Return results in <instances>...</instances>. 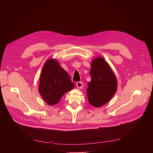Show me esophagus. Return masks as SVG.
Here are the masks:
<instances>
[{"mask_svg": "<svg viewBox=\"0 0 153 153\" xmlns=\"http://www.w3.org/2000/svg\"><path fill=\"white\" fill-rule=\"evenodd\" d=\"M76 86L79 89H81L83 87V83L82 82H77L76 83Z\"/></svg>", "mask_w": 153, "mask_h": 153, "instance_id": "obj_1", "label": "esophagus"}]
</instances>
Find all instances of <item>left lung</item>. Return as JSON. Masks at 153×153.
Instances as JSON below:
<instances>
[{
  "label": "left lung",
  "mask_w": 153,
  "mask_h": 153,
  "mask_svg": "<svg viewBox=\"0 0 153 153\" xmlns=\"http://www.w3.org/2000/svg\"><path fill=\"white\" fill-rule=\"evenodd\" d=\"M91 81L88 86L87 95L90 104L99 107L106 104L117 90V79L104 59L98 57L91 63Z\"/></svg>",
  "instance_id": "left-lung-1"
}]
</instances>
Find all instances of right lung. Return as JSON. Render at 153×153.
Instances as JSON below:
<instances>
[{
    "label": "right lung",
    "mask_w": 153,
    "mask_h": 153,
    "mask_svg": "<svg viewBox=\"0 0 153 153\" xmlns=\"http://www.w3.org/2000/svg\"><path fill=\"white\" fill-rule=\"evenodd\" d=\"M75 86L68 74L54 59H48L41 73L39 92L49 105H54Z\"/></svg>",
    "instance_id": "right-lung-1"
}]
</instances>
